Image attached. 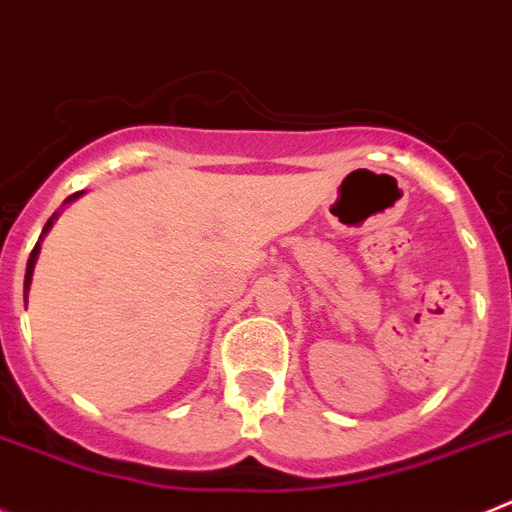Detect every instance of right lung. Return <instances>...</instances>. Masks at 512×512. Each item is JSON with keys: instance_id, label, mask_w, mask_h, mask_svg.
Here are the masks:
<instances>
[{"instance_id": "right-lung-1", "label": "right lung", "mask_w": 512, "mask_h": 512, "mask_svg": "<svg viewBox=\"0 0 512 512\" xmlns=\"http://www.w3.org/2000/svg\"><path fill=\"white\" fill-rule=\"evenodd\" d=\"M79 195H84V190H79V193L69 195V198H66V201H64V206H66V203H74V201H77ZM64 206H61V208H64ZM59 213H61V211H59ZM59 213H53L51 219L46 221V226H43V234H41V239H38V244H35V247H33V252H30V257H28V270H25V306H28V291H30V283H33V270H35V260H38V255H41V242H43V237H46L48 231H51L53 221L59 219Z\"/></svg>"}]
</instances>
